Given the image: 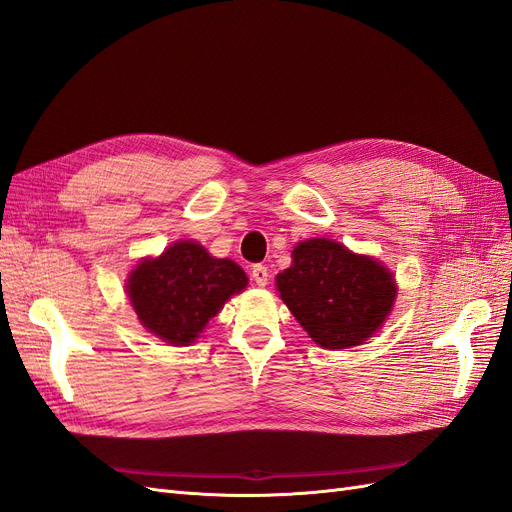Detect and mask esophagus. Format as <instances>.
<instances>
[{
    "mask_svg": "<svg viewBox=\"0 0 512 512\" xmlns=\"http://www.w3.org/2000/svg\"><path fill=\"white\" fill-rule=\"evenodd\" d=\"M252 277L258 286H267L269 284V269L265 265H254Z\"/></svg>",
    "mask_w": 512,
    "mask_h": 512,
    "instance_id": "34e87169",
    "label": "esophagus"
}]
</instances>
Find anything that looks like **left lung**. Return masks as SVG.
<instances>
[{"label":"left lung","instance_id":"left-lung-1","mask_svg":"<svg viewBox=\"0 0 512 512\" xmlns=\"http://www.w3.org/2000/svg\"><path fill=\"white\" fill-rule=\"evenodd\" d=\"M275 286L292 316L320 348L361 346L391 314L397 284L380 260L333 239H307Z\"/></svg>","mask_w":512,"mask_h":512}]
</instances>
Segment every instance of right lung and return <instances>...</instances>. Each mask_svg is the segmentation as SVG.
Returning <instances> with one entry per match:
<instances>
[{
    "mask_svg": "<svg viewBox=\"0 0 512 512\" xmlns=\"http://www.w3.org/2000/svg\"><path fill=\"white\" fill-rule=\"evenodd\" d=\"M247 286L245 271L213 258L203 245L175 241L158 258H143L126 292L143 327L170 346H190L224 303Z\"/></svg>",
    "mask_w": 512,
    "mask_h": 512,
    "instance_id": "right-lung-1",
    "label": "right lung"
}]
</instances>
